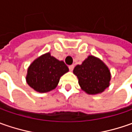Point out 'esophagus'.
<instances>
[{
  "label": "esophagus",
  "instance_id": "esophagus-1",
  "mask_svg": "<svg viewBox=\"0 0 132 132\" xmlns=\"http://www.w3.org/2000/svg\"><path fill=\"white\" fill-rule=\"evenodd\" d=\"M73 68H74V65H73V64L69 66V70H70V71H73Z\"/></svg>",
  "mask_w": 132,
  "mask_h": 132
}]
</instances>
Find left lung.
<instances>
[{
    "label": "left lung",
    "mask_w": 132,
    "mask_h": 132,
    "mask_svg": "<svg viewBox=\"0 0 132 132\" xmlns=\"http://www.w3.org/2000/svg\"><path fill=\"white\" fill-rule=\"evenodd\" d=\"M73 73L81 89L89 95L101 93L109 86L111 74L108 67L93 56H89L81 64L76 66Z\"/></svg>",
    "instance_id": "obj_1"
}]
</instances>
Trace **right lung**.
<instances>
[{
	"label": "right lung",
	"instance_id": "1",
	"mask_svg": "<svg viewBox=\"0 0 132 132\" xmlns=\"http://www.w3.org/2000/svg\"><path fill=\"white\" fill-rule=\"evenodd\" d=\"M69 69L63 61L47 53L36 59L28 67L27 84L39 93H47L56 87L60 77Z\"/></svg>",
	"mask_w": 132,
	"mask_h": 132
}]
</instances>
